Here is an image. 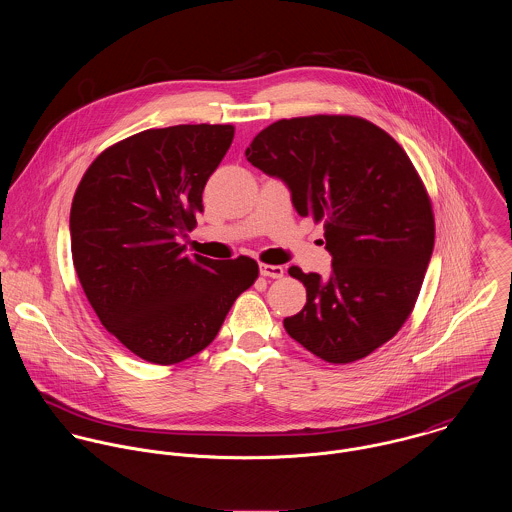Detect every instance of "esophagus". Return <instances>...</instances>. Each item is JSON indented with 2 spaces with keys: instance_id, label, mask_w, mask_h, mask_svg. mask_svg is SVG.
I'll return each mask as SVG.
<instances>
[{
  "instance_id": "obj_1",
  "label": "esophagus",
  "mask_w": 512,
  "mask_h": 512,
  "mask_svg": "<svg viewBox=\"0 0 512 512\" xmlns=\"http://www.w3.org/2000/svg\"><path fill=\"white\" fill-rule=\"evenodd\" d=\"M260 274H262L264 278H274V280H278V278L284 276V268H282V266H272V264H260Z\"/></svg>"
}]
</instances>
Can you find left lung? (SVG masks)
<instances>
[{"label":"left lung","mask_w":512,"mask_h":512,"mask_svg":"<svg viewBox=\"0 0 512 512\" xmlns=\"http://www.w3.org/2000/svg\"><path fill=\"white\" fill-rule=\"evenodd\" d=\"M246 159L280 179L299 217L323 220L331 274L290 276L307 290L288 335L315 357L345 365L390 341L414 309L432 250L434 215L406 151L355 116L278 120Z\"/></svg>","instance_id":"left-lung-1"}]
</instances>
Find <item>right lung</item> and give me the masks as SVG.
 Returning a JSON list of instances; mask_svg holds the SVG:
<instances>
[{
  "label": "right lung",
  "instance_id": "1",
  "mask_svg": "<svg viewBox=\"0 0 512 512\" xmlns=\"http://www.w3.org/2000/svg\"><path fill=\"white\" fill-rule=\"evenodd\" d=\"M234 138L232 126H171L102 151L71 207L74 270L100 323L155 365L213 343L236 297L258 278L240 256H187L177 242L203 213V189Z\"/></svg>",
  "mask_w": 512,
  "mask_h": 512
}]
</instances>
